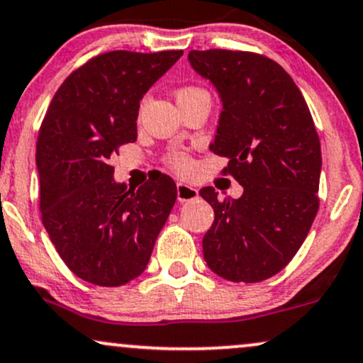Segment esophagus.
<instances>
[{
  "mask_svg": "<svg viewBox=\"0 0 363 363\" xmlns=\"http://www.w3.org/2000/svg\"><path fill=\"white\" fill-rule=\"evenodd\" d=\"M196 196H199V191L194 186L185 185V183H178L177 185L178 202H190V200H195Z\"/></svg>",
  "mask_w": 363,
  "mask_h": 363,
  "instance_id": "1",
  "label": "esophagus"
}]
</instances>
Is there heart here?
<instances>
[{
	"instance_id": "1",
	"label": "heart",
	"mask_w": 363,
	"mask_h": 363,
	"mask_svg": "<svg viewBox=\"0 0 363 363\" xmlns=\"http://www.w3.org/2000/svg\"><path fill=\"white\" fill-rule=\"evenodd\" d=\"M200 96H208L207 91H203L202 87H196V86H183L177 91V101L178 104H183V102H189L191 99H196V97ZM168 164L172 167L173 169H177V172H189L190 169V158L186 156L185 153H182V151H174V153L168 155Z\"/></svg>"
}]
</instances>
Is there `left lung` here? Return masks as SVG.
<instances>
[{
  "label": "left lung",
  "instance_id": "left-lung-1",
  "mask_svg": "<svg viewBox=\"0 0 363 363\" xmlns=\"http://www.w3.org/2000/svg\"><path fill=\"white\" fill-rule=\"evenodd\" d=\"M190 65L208 79L222 101L210 150L229 158L244 194L218 200L200 190L216 218L203 235L207 266L234 283L274 276L305 242L320 207V138L291 75L252 52L191 50Z\"/></svg>",
  "mask_w": 363,
  "mask_h": 363
}]
</instances>
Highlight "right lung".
<instances>
[{
	"label": "right lung",
	"mask_w": 363,
	"mask_h": 363,
	"mask_svg": "<svg viewBox=\"0 0 363 363\" xmlns=\"http://www.w3.org/2000/svg\"><path fill=\"white\" fill-rule=\"evenodd\" d=\"M182 50H114L64 80L37 141L42 222L58 256L80 279L123 286L146 269L177 200L163 173L140 189L116 183L111 156L138 138L140 101Z\"/></svg>",
	"instance_id": "obj_1"
}]
</instances>
